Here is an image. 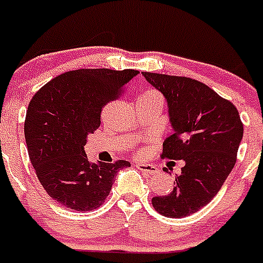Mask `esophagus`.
Segmentation results:
<instances>
[{
	"label": "esophagus",
	"mask_w": 263,
	"mask_h": 263,
	"mask_svg": "<svg viewBox=\"0 0 263 263\" xmlns=\"http://www.w3.org/2000/svg\"><path fill=\"white\" fill-rule=\"evenodd\" d=\"M136 168L139 169V171H141L142 173H145V174H156V173H159V168H158V166L153 165V164L137 163Z\"/></svg>",
	"instance_id": "obj_1"
}]
</instances>
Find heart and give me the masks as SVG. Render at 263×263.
Returning a JSON list of instances; mask_svg holds the SVG:
<instances>
[{"mask_svg": "<svg viewBox=\"0 0 263 263\" xmlns=\"http://www.w3.org/2000/svg\"><path fill=\"white\" fill-rule=\"evenodd\" d=\"M147 94H150V95H153V94H155V92H147Z\"/></svg>", "mask_w": 263, "mask_h": 263, "instance_id": "b5f03b06", "label": "heart"}]
</instances>
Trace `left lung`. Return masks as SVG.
I'll return each mask as SVG.
<instances>
[{"label": "left lung", "instance_id": "obj_1", "mask_svg": "<svg viewBox=\"0 0 263 263\" xmlns=\"http://www.w3.org/2000/svg\"><path fill=\"white\" fill-rule=\"evenodd\" d=\"M164 95L173 135L161 158L183 160L173 191L153 197L154 209L166 217H184L208 205L237 160L243 123L237 108L202 82L190 78L142 72Z\"/></svg>", "mask_w": 263, "mask_h": 263}]
</instances>
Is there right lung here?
<instances>
[{"label": "right lung", "instance_id": "1", "mask_svg": "<svg viewBox=\"0 0 263 263\" xmlns=\"http://www.w3.org/2000/svg\"><path fill=\"white\" fill-rule=\"evenodd\" d=\"M139 71L82 68L62 73L30 100L25 132L29 158L39 182L53 200L76 211L99 208L116 176L131 164L91 163L87 136L100 126L102 108L118 97Z\"/></svg>", "mask_w": 263, "mask_h": 263}]
</instances>
